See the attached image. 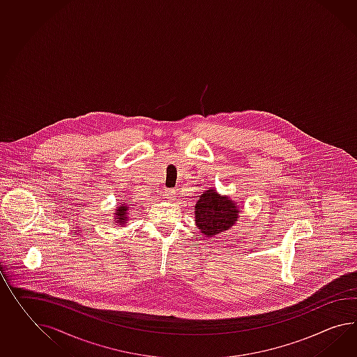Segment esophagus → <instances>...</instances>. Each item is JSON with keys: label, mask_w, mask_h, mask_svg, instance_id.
Here are the masks:
<instances>
[{"label": "esophagus", "mask_w": 357, "mask_h": 357, "mask_svg": "<svg viewBox=\"0 0 357 357\" xmlns=\"http://www.w3.org/2000/svg\"><path fill=\"white\" fill-rule=\"evenodd\" d=\"M165 195L167 198H172V197L176 195V190H174V189H168V188H165Z\"/></svg>", "instance_id": "esophagus-1"}]
</instances>
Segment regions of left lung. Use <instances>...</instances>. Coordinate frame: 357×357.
<instances>
[{"label": "left lung", "instance_id": "left-lung-1", "mask_svg": "<svg viewBox=\"0 0 357 357\" xmlns=\"http://www.w3.org/2000/svg\"><path fill=\"white\" fill-rule=\"evenodd\" d=\"M237 206L228 197H221L210 189L202 194L195 206V222L201 233L213 238L236 224Z\"/></svg>", "mask_w": 357, "mask_h": 357}]
</instances>
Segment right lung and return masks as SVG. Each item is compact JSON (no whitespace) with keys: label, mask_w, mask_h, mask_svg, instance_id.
<instances>
[{"label":"right lung","mask_w":357,"mask_h":357,"mask_svg":"<svg viewBox=\"0 0 357 357\" xmlns=\"http://www.w3.org/2000/svg\"><path fill=\"white\" fill-rule=\"evenodd\" d=\"M127 210H128V207H126V206H120L116 208V212H115V215H116V221L115 222H119L120 225L121 224H124L126 221H127Z\"/></svg>","instance_id":"obj_1"}]
</instances>
